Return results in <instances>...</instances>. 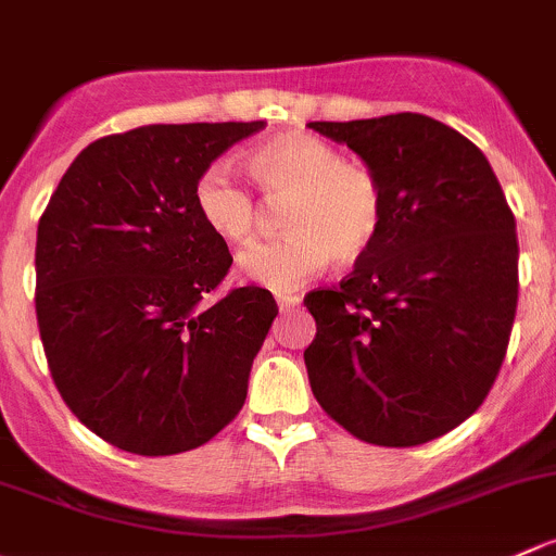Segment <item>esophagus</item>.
Returning <instances> with one entry per match:
<instances>
[{
	"instance_id": "1",
	"label": "esophagus",
	"mask_w": 556,
	"mask_h": 556,
	"mask_svg": "<svg viewBox=\"0 0 556 556\" xmlns=\"http://www.w3.org/2000/svg\"><path fill=\"white\" fill-rule=\"evenodd\" d=\"M277 306H279V312H290V308L301 306V298H298V295H277Z\"/></svg>"
}]
</instances>
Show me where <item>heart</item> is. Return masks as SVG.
Instances as JSON below:
<instances>
[{"label": "heart", "mask_w": 556, "mask_h": 556, "mask_svg": "<svg viewBox=\"0 0 556 556\" xmlns=\"http://www.w3.org/2000/svg\"><path fill=\"white\" fill-rule=\"evenodd\" d=\"M268 202L282 210V239L253 244L239 255V274L271 293L301 288L332 261L354 263L370 253L383 229V189L367 167L343 162L336 146L290 132L255 146L244 156ZM194 202L215 237L229 244L253 239L258 204L231 173L215 162L200 175Z\"/></svg>", "instance_id": "obj_1"}]
</instances>
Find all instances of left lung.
<instances>
[{"label":"left lung","instance_id":"obj_1","mask_svg":"<svg viewBox=\"0 0 556 556\" xmlns=\"http://www.w3.org/2000/svg\"><path fill=\"white\" fill-rule=\"evenodd\" d=\"M383 189V229L341 288L306 295L314 396L359 440L413 447L482 405L517 314V224L482 151L424 114L308 122Z\"/></svg>","mask_w":556,"mask_h":556}]
</instances>
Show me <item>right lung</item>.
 Masks as SVG:
<instances>
[{
  "instance_id": "1",
  "label": "right lung",
  "mask_w": 556,
  "mask_h": 556,
  "mask_svg": "<svg viewBox=\"0 0 556 556\" xmlns=\"http://www.w3.org/2000/svg\"><path fill=\"white\" fill-rule=\"evenodd\" d=\"M263 122L146 125L81 149L39 218L37 323L68 410L109 445L175 455L242 410L277 303L239 288L194 202L200 175Z\"/></svg>"
}]
</instances>
